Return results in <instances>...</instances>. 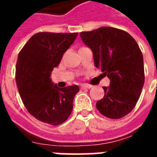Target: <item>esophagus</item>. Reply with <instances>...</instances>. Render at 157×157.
I'll return each mask as SVG.
<instances>
[{"label": "esophagus", "instance_id": "1", "mask_svg": "<svg viewBox=\"0 0 157 157\" xmlns=\"http://www.w3.org/2000/svg\"><path fill=\"white\" fill-rule=\"evenodd\" d=\"M92 87V86L90 85H86V84H82L81 85V88L82 89H89Z\"/></svg>", "mask_w": 157, "mask_h": 157}]
</instances>
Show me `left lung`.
Masks as SVG:
<instances>
[{
  "label": "left lung",
  "mask_w": 157,
  "mask_h": 157,
  "mask_svg": "<svg viewBox=\"0 0 157 157\" xmlns=\"http://www.w3.org/2000/svg\"><path fill=\"white\" fill-rule=\"evenodd\" d=\"M80 35L91 48L96 67L110 80L109 86L102 87L104 97L97 102V109L107 118H123L136 105L145 82L144 60L138 44L128 33L112 27Z\"/></svg>",
  "instance_id": "1"
}]
</instances>
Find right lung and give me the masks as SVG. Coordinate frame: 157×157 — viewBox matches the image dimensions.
I'll return each instance as SVG.
<instances>
[{"mask_svg":"<svg viewBox=\"0 0 157 157\" xmlns=\"http://www.w3.org/2000/svg\"><path fill=\"white\" fill-rule=\"evenodd\" d=\"M77 35L78 33H39L19 53L16 66L19 94L29 113L39 121L59 125L71 113L79 86L59 88L50 76Z\"/></svg>","mask_w":157,"mask_h":157,"instance_id":"1","label":"right lung"}]
</instances>
